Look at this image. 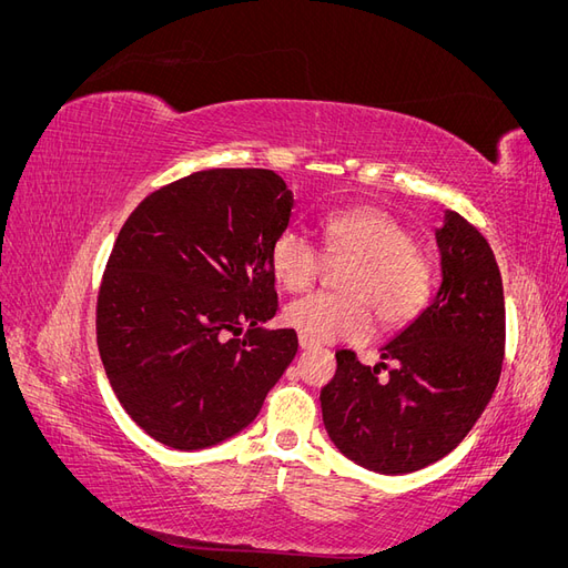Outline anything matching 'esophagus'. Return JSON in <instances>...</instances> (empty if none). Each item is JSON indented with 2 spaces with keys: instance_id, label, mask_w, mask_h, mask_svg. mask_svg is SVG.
I'll return each instance as SVG.
<instances>
[{
  "instance_id": "obj_1",
  "label": "esophagus",
  "mask_w": 568,
  "mask_h": 568,
  "mask_svg": "<svg viewBox=\"0 0 568 568\" xmlns=\"http://www.w3.org/2000/svg\"><path fill=\"white\" fill-rule=\"evenodd\" d=\"M298 343H301V348L303 351H311V348H315L317 346V341H313V338H307V336H298Z\"/></svg>"
}]
</instances>
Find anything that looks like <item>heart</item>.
<instances>
[{"instance_id": "heart-1", "label": "heart", "mask_w": 568, "mask_h": 568, "mask_svg": "<svg viewBox=\"0 0 568 568\" xmlns=\"http://www.w3.org/2000/svg\"><path fill=\"white\" fill-rule=\"evenodd\" d=\"M329 261H351L343 294H311L286 305L284 322L313 341H363L374 315L384 329L415 320L434 291V270L400 220L379 209L336 211L322 220ZM272 272L291 291L311 288L324 270L322 251L298 230L272 242Z\"/></svg>"}]
</instances>
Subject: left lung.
<instances>
[{
  "label": "left lung",
  "instance_id": "8db88e82",
  "mask_svg": "<svg viewBox=\"0 0 568 568\" xmlns=\"http://www.w3.org/2000/svg\"><path fill=\"white\" fill-rule=\"evenodd\" d=\"M436 242L443 282L432 305L386 343L379 365L338 351L320 393L336 448L379 474L417 471L453 453L500 382L505 291L493 248L455 211Z\"/></svg>",
  "mask_w": 568,
  "mask_h": 568
}]
</instances>
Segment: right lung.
Wrapping results in <instances>:
<instances>
[{"mask_svg":"<svg viewBox=\"0 0 568 568\" xmlns=\"http://www.w3.org/2000/svg\"><path fill=\"white\" fill-rule=\"evenodd\" d=\"M294 194L263 168H213L149 194L120 230L97 298V343L128 415L175 450L246 428L298 351L272 242Z\"/></svg>","mask_w":568,"mask_h":568,"instance_id":"1","label":"right lung"}]
</instances>
